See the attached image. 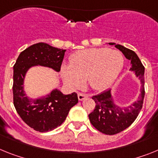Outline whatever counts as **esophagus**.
I'll use <instances>...</instances> for the list:
<instances>
[{"mask_svg": "<svg viewBox=\"0 0 158 158\" xmlns=\"http://www.w3.org/2000/svg\"><path fill=\"white\" fill-rule=\"evenodd\" d=\"M87 97H88V94H83V93H78V98H79V101H82V100L85 99Z\"/></svg>", "mask_w": 158, "mask_h": 158, "instance_id": "esophagus-1", "label": "esophagus"}]
</instances>
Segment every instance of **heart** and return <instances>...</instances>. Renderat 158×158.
I'll return each instance as SVG.
<instances>
[{
  "label": "heart",
  "mask_w": 158,
  "mask_h": 158,
  "mask_svg": "<svg viewBox=\"0 0 158 158\" xmlns=\"http://www.w3.org/2000/svg\"><path fill=\"white\" fill-rule=\"evenodd\" d=\"M124 65L118 51L108 48H88L79 51L70 58V65L61 67L65 84L71 89L81 87L87 79L95 90L108 88L116 80Z\"/></svg>",
  "instance_id": "1"
}]
</instances>
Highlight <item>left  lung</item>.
I'll return each instance as SVG.
<instances>
[{
	"label": "left lung",
	"instance_id": "8db88e82",
	"mask_svg": "<svg viewBox=\"0 0 158 158\" xmlns=\"http://www.w3.org/2000/svg\"><path fill=\"white\" fill-rule=\"evenodd\" d=\"M122 52L127 60H130V71H134L141 83V94L137 101L128 106H121L114 101L111 89L92 97L95 108L89 114L90 123L102 134L113 135L128 128L137 118L143 105L145 96V68L134 51L115 43H109Z\"/></svg>",
	"mask_w": 158,
	"mask_h": 158
}]
</instances>
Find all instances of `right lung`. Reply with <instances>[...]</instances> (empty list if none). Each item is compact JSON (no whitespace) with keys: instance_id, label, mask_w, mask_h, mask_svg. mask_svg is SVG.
Here are the masks:
<instances>
[{"instance_id":"right-lung-1","label":"right lung","mask_w":158,"mask_h":158,"mask_svg":"<svg viewBox=\"0 0 158 158\" xmlns=\"http://www.w3.org/2000/svg\"><path fill=\"white\" fill-rule=\"evenodd\" d=\"M66 50L45 43H38L23 51L13 66V104L22 120L39 132H48L60 127L72 106L78 103L75 92L63 94L54 89L39 98H30L24 90V79L29 68L42 66L60 71Z\"/></svg>"}]
</instances>
